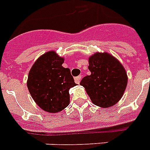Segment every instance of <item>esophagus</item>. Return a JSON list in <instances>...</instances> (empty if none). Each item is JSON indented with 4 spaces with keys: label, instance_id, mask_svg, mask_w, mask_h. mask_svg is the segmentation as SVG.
<instances>
[{
    "label": "esophagus",
    "instance_id": "esophagus-1",
    "mask_svg": "<svg viewBox=\"0 0 150 150\" xmlns=\"http://www.w3.org/2000/svg\"><path fill=\"white\" fill-rule=\"evenodd\" d=\"M81 75H79V76H76V77H75V83H80V81H81Z\"/></svg>",
    "mask_w": 150,
    "mask_h": 150
}]
</instances>
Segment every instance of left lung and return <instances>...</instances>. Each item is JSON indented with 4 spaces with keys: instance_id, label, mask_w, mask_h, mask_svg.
Segmentation results:
<instances>
[{
    "instance_id": "8db88e82",
    "label": "left lung",
    "mask_w": 150,
    "mask_h": 150,
    "mask_svg": "<svg viewBox=\"0 0 150 150\" xmlns=\"http://www.w3.org/2000/svg\"><path fill=\"white\" fill-rule=\"evenodd\" d=\"M91 75L81 80L87 94L95 105L108 108L120 100L127 86L126 72L115 58L108 53H95L89 58Z\"/></svg>"
}]
</instances>
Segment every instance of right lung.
I'll return each mask as SVG.
<instances>
[{
	"label": "right lung",
	"mask_w": 150,
	"mask_h": 150,
	"mask_svg": "<svg viewBox=\"0 0 150 150\" xmlns=\"http://www.w3.org/2000/svg\"><path fill=\"white\" fill-rule=\"evenodd\" d=\"M63 58L55 52L40 56L28 77V88L33 100L42 110L56 113L69 103V91L76 86L69 68L63 67Z\"/></svg>",
	"instance_id": "add662e5"
}]
</instances>
